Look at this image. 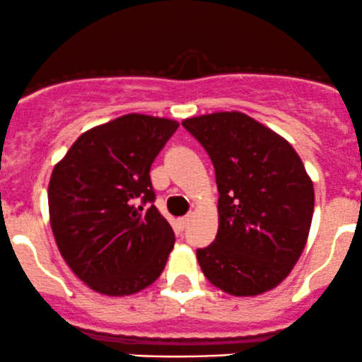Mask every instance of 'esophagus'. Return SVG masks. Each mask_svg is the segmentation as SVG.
<instances>
[{
	"label": "esophagus",
	"mask_w": 362,
	"mask_h": 362,
	"mask_svg": "<svg viewBox=\"0 0 362 362\" xmlns=\"http://www.w3.org/2000/svg\"><path fill=\"white\" fill-rule=\"evenodd\" d=\"M189 218H192V215H185V217L177 218V226H180V229H181V230H182V229H185V227H186V226H188Z\"/></svg>",
	"instance_id": "34e87169"
}]
</instances>
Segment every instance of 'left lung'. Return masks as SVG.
Masks as SVG:
<instances>
[{"mask_svg": "<svg viewBox=\"0 0 362 362\" xmlns=\"http://www.w3.org/2000/svg\"><path fill=\"white\" fill-rule=\"evenodd\" d=\"M215 169L218 230L197 250L202 272L233 296L279 286L301 257L310 234L315 189L287 140L243 112L182 121Z\"/></svg>", "mask_w": 362, "mask_h": 362, "instance_id": "8db88e82", "label": "left lung"}]
</instances>
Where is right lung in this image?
Instances as JSON below:
<instances>
[{
	"label": "right lung",
	"mask_w": 362,
	"mask_h": 362,
	"mask_svg": "<svg viewBox=\"0 0 362 362\" xmlns=\"http://www.w3.org/2000/svg\"><path fill=\"white\" fill-rule=\"evenodd\" d=\"M180 124L127 115L71 145L52 169L47 200L61 257L93 291L129 296L156 282L174 247L150 165Z\"/></svg>",
	"instance_id": "obj_1"
}]
</instances>
